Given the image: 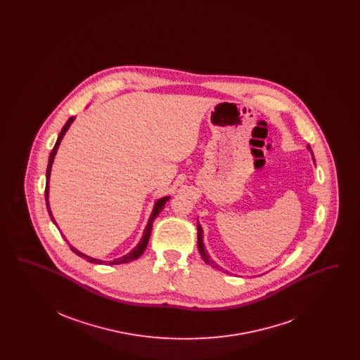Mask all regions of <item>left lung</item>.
I'll list each match as a JSON object with an SVG mask.
<instances>
[{
    "mask_svg": "<svg viewBox=\"0 0 360 360\" xmlns=\"http://www.w3.org/2000/svg\"><path fill=\"white\" fill-rule=\"evenodd\" d=\"M308 150L311 153V148H310V146H308ZM197 233H198V236H197V244H198V251H200V254H201V257L204 259V262L207 263V264H210L212 267H214V269H220V266L219 264H216L213 260H210V257L207 255V252L205 251V247H204V243H202V233H204V231H202V228H201V225L200 224H197ZM220 270H223V269H220Z\"/></svg>",
    "mask_w": 360,
    "mask_h": 360,
    "instance_id": "left-lung-1",
    "label": "left lung"
}]
</instances>
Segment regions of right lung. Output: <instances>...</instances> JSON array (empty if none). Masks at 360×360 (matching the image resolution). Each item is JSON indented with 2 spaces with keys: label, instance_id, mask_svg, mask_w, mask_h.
I'll return each mask as SVG.
<instances>
[{
  "label": "right lung",
  "instance_id": "right-lung-1",
  "mask_svg": "<svg viewBox=\"0 0 360 360\" xmlns=\"http://www.w3.org/2000/svg\"><path fill=\"white\" fill-rule=\"evenodd\" d=\"M74 119H75V117H70L68 122L65 124V127L62 128V131H60V134H59V136H58V140H56V143H55V146H53V148H52L50 158H49V166H47V172H46V176H47V182H46V204H47V209H49L50 217H51V220L53 223H55V220H53V217H52L50 205H49V181H50V174H51L52 162H53V158H55V154H56V150H58V147H59L60 140H62L63 136H65L66 131L69 129L70 124L74 121ZM169 200H170V197H163V198H160V200L155 204L154 210H153V213H151V217H150L148 224H147V226H146V229H144V235H143V238H141L140 243L137 244L136 247H135L129 254H127V255H124L122 257H119V259H116V260L109 262V264H121V263H128V262L136 260V259H139V257L143 255V252H144V251H146V248H147L148 240H150V235H151V231H153V224H154V220L158 217V214L163 210V207H165L166 202H167ZM70 248H71L77 255L84 257V259H86V260H87V262H90V263H98V264H103V260H97V259H93V257H86V255H84L82 252H79L78 250L72 248L71 245H70ZM105 263H108V262H105Z\"/></svg>",
  "mask_w": 360,
  "mask_h": 360
}]
</instances>
